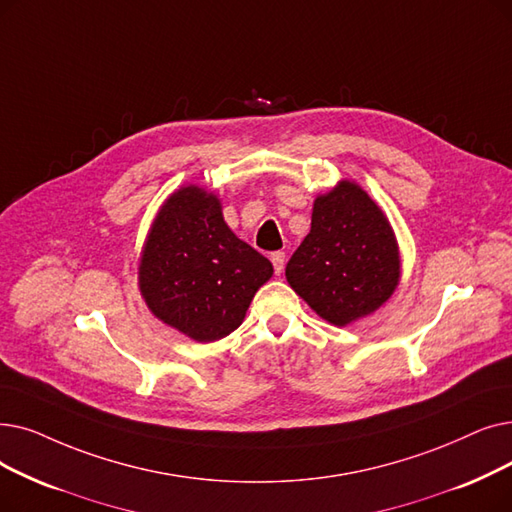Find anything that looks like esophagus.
Here are the masks:
<instances>
[{
  "mask_svg": "<svg viewBox=\"0 0 512 512\" xmlns=\"http://www.w3.org/2000/svg\"><path fill=\"white\" fill-rule=\"evenodd\" d=\"M284 261H286V255H284L282 251H276V253L272 255V263H274V270H276V274H282V270H284Z\"/></svg>",
  "mask_w": 512,
  "mask_h": 512,
  "instance_id": "1",
  "label": "esophagus"
}]
</instances>
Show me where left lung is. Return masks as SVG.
Masks as SVG:
<instances>
[{"instance_id": "8db88e82", "label": "left lung", "mask_w": 512, "mask_h": 512, "mask_svg": "<svg viewBox=\"0 0 512 512\" xmlns=\"http://www.w3.org/2000/svg\"><path fill=\"white\" fill-rule=\"evenodd\" d=\"M402 278L395 232L383 209L351 180L318 194L311 230L286 263L293 291L335 326L385 305Z\"/></svg>"}]
</instances>
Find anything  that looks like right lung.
Returning <instances> with one entry per match:
<instances>
[{"label": "right lung", "instance_id": "1", "mask_svg": "<svg viewBox=\"0 0 512 512\" xmlns=\"http://www.w3.org/2000/svg\"><path fill=\"white\" fill-rule=\"evenodd\" d=\"M272 263L240 240L215 192L190 184L167 196L154 215L138 263L148 309L192 341L213 343L234 332Z\"/></svg>", "mask_w": 512, "mask_h": 512}]
</instances>
